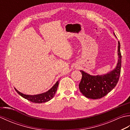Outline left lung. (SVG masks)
Returning a JSON list of instances; mask_svg holds the SVG:
<instances>
[{
	"label": "left lung",
	"mask_w": 130,
	"mask_h": 130,
	"mask_svg": "<svg viewBox=\"0 0 130 130\" xmlns=\"http://www.w3.org/2000/svg\"><path fill=\"white\" fill-rule=\"evenodd\" d=\"M114 35L116 36L115 33ZM118 59L117 65L113 70L103 75H92L80 70L82 78L79 85L80 92L85 97L96 99L103 97L111 92L117 85L119 80L121 68L120 43L118 42Z\"/></svg>",
	"instance_id": "1"
}]
</instances>
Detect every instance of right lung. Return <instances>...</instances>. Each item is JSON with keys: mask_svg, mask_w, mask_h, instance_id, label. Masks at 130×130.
I'll use <instances>...</instances> for the list:
<instances>
[{"mask_svg": "<svg viewBox=\"0 0 130 130\" xmlns=\"http://www.w3.org/2000/svg\"><path fill=\"white\" fill-rule=\"evenodd\" d=\"M59 80L57 81V82L54 84V86L51 89H50L48 91H47V92L36 95L24 94L19 92L15 88H14V89L19 95L22 96L23 98L27 99V100L31 101L33 102V103H42L49 101L54 97L55 93H56V92L57 91L58 85H59Z\"/></svg>", "mask_w": 130, "mask_h": 130, "instance_id": "add662e5", "label": "right lung"}]
</instances>
